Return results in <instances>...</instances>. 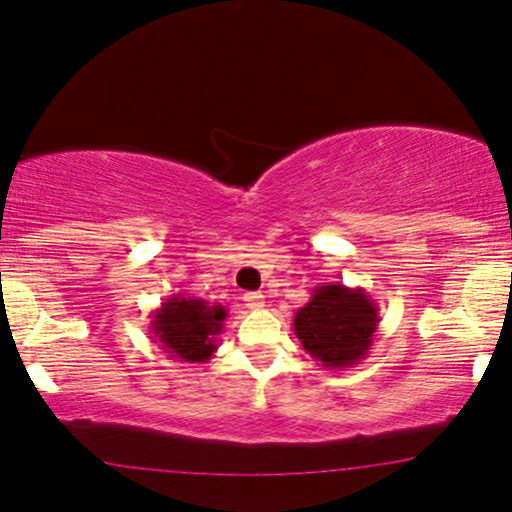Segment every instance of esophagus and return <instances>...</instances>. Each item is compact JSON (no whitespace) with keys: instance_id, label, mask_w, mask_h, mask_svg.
<instances>
[{"instance_id":"obj_1","label":"esophagus","mask_w":512,"mask_h":512,"mask_svg":"<svg viewBox=\"0 0 512 512\" xmlns=\"http://www.w3.org/2000/svg\"><path fill=\"white\" fill-rule=\"evenodd\" d=\"M243 302H245V306H248V309L257 311V309H262V306H264V295H262V292H245Z\"/></svg>"}]
</instances>
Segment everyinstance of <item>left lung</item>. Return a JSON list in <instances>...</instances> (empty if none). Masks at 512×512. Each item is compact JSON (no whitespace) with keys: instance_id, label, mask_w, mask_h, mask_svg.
I'll list each match as a JSON object with an SVG mask.
<instances>
[{"instance_id":"1","label":"left lung","mask_w":512,"mask_h":512,"mask_svg":"<svg viewBox=\"0 0 512 512\" xmlns=\"http://www.w3.org/2000/svg\"><path fill=\"white\" fill-rule=\"evenodd\" d=\"M379 306L363 288L323 283L292 318V330L304 351L325 370L358 365L377 335Z\"/></svg>"}]
</instances>
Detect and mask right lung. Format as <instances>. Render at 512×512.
<instances>
[{"label":"right lung","instance_id":"obj_1","mask_svg":"<svg viewBox=\"0 0 512 512\" xmlns=\"http://www.w3.org/2000/svg\"><path fill=\"white\" fill-rule=\"evenodd\" d=\"M152 335L168 358L185 363H206L220 344L227 309L222 304H208L206 299L170 295L152 316Z\"/></svg>","mask_w":512,"mask_h":512}]
</instances>
